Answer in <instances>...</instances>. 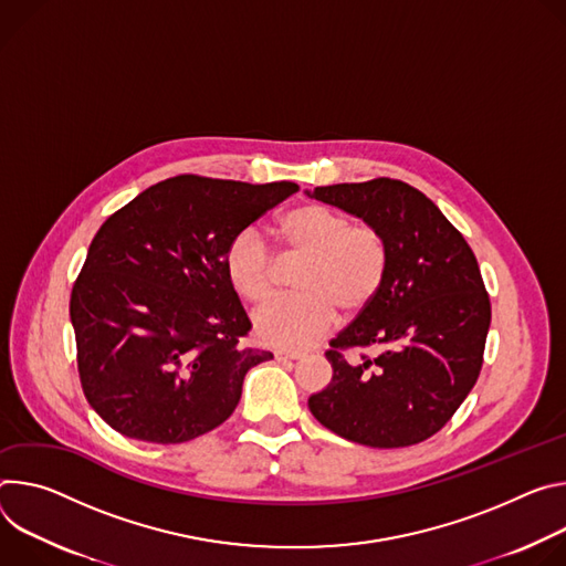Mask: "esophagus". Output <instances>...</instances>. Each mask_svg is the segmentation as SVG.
Masks as SVG:
<instances>
[{
	"mask_svg": "<svg viewBox=\"0 0 566 566\" xmlns=\"http://www.w3.org/2000/svg\"><path fill=\"white\" fill-rule=\"evenodd\" d=\"M276 361H294V359H301V353H290V350H276L274 353Z\"/></svg>",
	"mask_w": 566,
	"mask_h": 566,
	"instance_id": "1",
	"label": "esophagus"
}]
</instances>
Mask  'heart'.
<instances>
[{
	"label": "heart",
	"mask_w": 566,
	"mask_h": 566,
	"mask_svg": "<svg viewBox=\"0 0 566 566\" xmlns=\"http://www.w3.org/2000/svg\"><path fill=\"white\" fill-rule=\"evenodd\" d=\"M285 259H305L296 274L301 294L283 296L254 315V331L268 346L303 350L315 346L335 326L339 310L359 315L380 296L389 274L385 233L339 209L305 202L287 209L276 222ZM231 287L249 303H263L279 281L272 247L256 229L238 231L224 251Z\"/></svg>",
	"instance_id": "1"
}]
</instances>
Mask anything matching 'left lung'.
<instances>
[{"label":"left lung","mask_w":566,"mask_h":566,"mask_svg":"<svg viewBox=\"0 0 566 566\" xmlns=\"http://www.w3.org/2000/svg\"><path fill=\"white\" fill-rule=\"evenodd\" d=\"M307 196L378 227L389 242L385 287L331 342L333 380L307 407L359 446L422 443L454 416L483 364L490 298L472 249L441 209L400 179L317 186ZM350 347H378L379 355L348 363Z\"/></svg>","instance_id":"left-lung-1"}]
</instances>
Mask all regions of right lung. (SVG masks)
Listing matches in <instances>:
<instances>
[{
  "mask_svg": "<svg viewBox=\"0 0 566 566\" xmlns=\"http://www.w3.org/2000/svg\"><path fill=\"white\" fill-rule=\"evenodd\" d=\"M298 191L177 175L112 213L74 283L70 315L92 409L118 433L175 446L222 424L251 366V322L224 272L229 240Z\"/></svg>",
  "mask_w": 566,
  "mask_h": 566,
  "instance_id": "add662e5",
  "label": "right lung"
}]
</instances>
